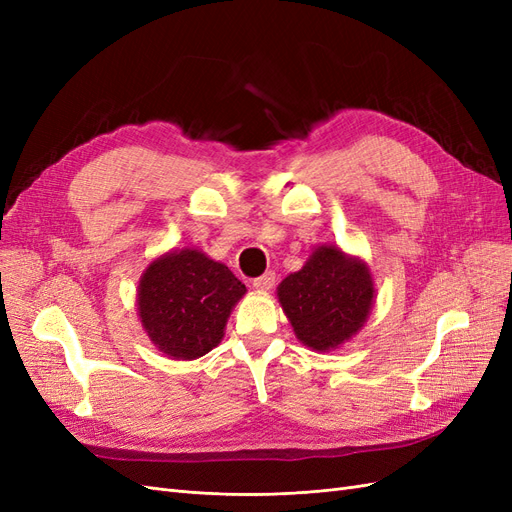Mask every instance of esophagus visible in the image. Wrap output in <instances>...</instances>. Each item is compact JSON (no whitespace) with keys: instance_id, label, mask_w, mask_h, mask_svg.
<instances>
[{"instance_id":"1","label":"esophagus","mask_w":512,"mask_h":512,"mask_svg":"<svg viewBox=\"0 0 512 512\" xmlns=\"http://www.w3.org/2000/svg\"><path fill=\"white\" fill-rule=\"evenodd\" d=\"M273 284H275V273L273 271L262 273L260 277H256V280H252V286L256 290H269V288H273Z\"/></svg>"}]
</instances>
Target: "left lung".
Instances as JSON below:
<instances>
[{
	"instance_id": "1",
	"label": "left lung",
	"mask_w": 512,
	"mask_h": 512,
	"mask_svg": "<svg viewBox=\"0 0 512 512\" xmlns=\"http://www.w3.org/2000/svg\"><path fill=\"white\" fill-rule=\"evenodd\" d=\"M277 297L305 346L331 350L363 327L374 303V284L361 260L322 245L301 271L286 277Z\"/></svg>"
}]
</instances>
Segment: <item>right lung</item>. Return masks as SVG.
Returning <instances> with one entry per match:
<instances>
[{"label":"right lung","instance_id":"right-lung-1","mask_svg":"<svg viewBox=\"0 0 512 512\" xmlns=\"http://www.w3.org/2000/svg\"><path fill=\"white\" fill-rule=\"evenodd\" d=\"M243 294L245 286L222 262L181 250L151 262L138 286V314L164 354L190 361L220 344Z\"/></svg>","mask_w":512,"mask_h":512}]
</instances>
